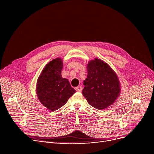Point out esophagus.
Returning a JSON list of instances; mask_svg holds the SVG:
<instances>
[{
  "mask_svg": "<svg viewBox=\"0 0 154 154\" xmlns=\"http://www.w3.org/2000/svg\"><path fill=\"white\" fill-rule=\"evenodd\" d=\"M75 89L76 90V91L81 92H82V87L79 85V86H78V87H76V88H75Z\"/></svg>",
  "mask_w": 154,
  "mask_h": 154,
  "instance_id": "34e87169",
  "label": "esophagus"
}]
</instances>
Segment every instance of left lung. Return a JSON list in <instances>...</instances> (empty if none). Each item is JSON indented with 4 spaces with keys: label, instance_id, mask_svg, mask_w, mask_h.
I'll list each match as a JSON object with an SVG mask.
<instances>
[{
    "label": "left lung",
    "instance_id": "1",
    "mask_svg": "<svg viewBox=\"0 0 154 154\" xmlns=\"http://www.w3.org/2000/svg\"><path fill=\"white\" fill-rule=\"evenodd\" d=\"M88 76L84 81L82 94L88 103L97 109H104L115 101L120 93L116 73L109 65L95 58L87 66Z\"/></svg>",
    "mask_w": 154,
    "mask_h": 154
}]
</instances>
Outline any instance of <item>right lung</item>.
<instances>
[{
  "mask_svg": "<svg viewBox=\"0 0 154 154\" xmlns=\"http://www.w3.org/2000/svg\"><path fill=\"white\" fill-rule=\"evenodd\" d=\"M62 68L60 58L53 60L45 66L37 81V96L40 103L51 111L60 108L76 92L68 79L62 77Z\"/></svg>",
  "mask_w": 154,
  "mask_h": 154,
  "instance_id": "right-lung-1",
  "label": "right lung"
}]
</instances>
